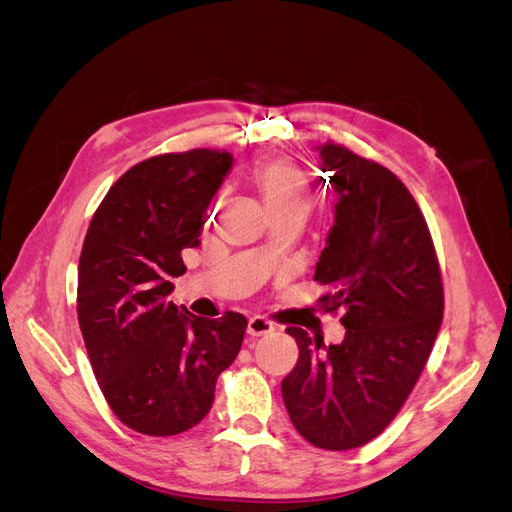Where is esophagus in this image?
I'll return each instance as SVG.
<instances>
[{"label": "esophagus", "instance_id": "esophagus-1", "mask_svg": "<svg viewBox=\"0 0 512 512\" xmlns=\"http://www.w3.org/2000/svg\"><path fill=\"white\" fill-rule=\"evenodd\" d=\"M271 331H275V324L265 316H252L247 320V335L250 337H262V335H269Z\"/></svg>", "mask_w": 512, "mask_h": 512}]
</instances>
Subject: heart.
I'll return each instance as SVG.
<instances>
[{
  "mask_svg": "<svg viewBox=\"0 0 512 512\" xmlns=\"http://www.w3.org/2000/svg\"><path fill=\"white\" fill-rule=\"evenodd\" d=\"M254 183L273 215L290 211L307 213L312 207V183L305 170L288 158H273L258 164Z\"/></svg>",
  "mask_w": 512,
  "mask_h": 512,
  "instance_id": "b5f03b06",
  "label": "heart"
}]
</instances>
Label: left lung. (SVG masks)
I'll return each instance as SVG.
<instances>
[{
  "label": "left lung",
  "instance_id": "left-lung-1",
  "mask_svg": "<svg viewBox=\"0 0 512 512\" xmlns=\"http://www.w3.org/2000/svg\"><path fill=\"white\" fill-rule=\"evenodd\" d=\"M318 149L337 203L314 280L331 288L320 297L327 312L344 309L346 337L322 346L290 327L299 361L282 380V397L307 442L348 451L380 436L412 393L440 331L444 290L406 185L344 145Z\"/></svg>",
  "mask_w": 512,
  "mask_h": 512
}]
</instances>
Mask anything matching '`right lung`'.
<instances>
[{
    "mask_svg": "<svg viewBox=\"0 0 512 512\" xmlns=\"http://www.w3.org/2000/svg\"><path fill=\"white\" fill-rule=\"evenodd\" d=\"M232 166L192 149L138 162L108 190L87 228L76 312L96 380L123 425L177 436L203 421L215 382L237 359L247 320L200 318L168 301L207 209Z\"/></svg>",
    "mask_w": 512,
    "mask_h": 512,
    "instance_id": "right-lung-1",
    "label": "right lung"
}]
</instances>
